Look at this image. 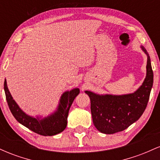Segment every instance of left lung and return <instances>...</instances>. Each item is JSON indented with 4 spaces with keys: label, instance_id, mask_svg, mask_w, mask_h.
<instances>
[{
    "label": "left lung",
    "instance_id": "left-lung-1",
    "mask_svg": "<svg viewBox=\"0 0 160 160\" xmlns=\"http://www.w3.org/2000/svg\"><path fill=\"white\" fill-rule=\"evenodd\" d=\"M148 56L147 74L142 85L133 93L125 95H99L85 91L91 101L93 124L100 132L114 134L123 131L138 120L146 109L153 82V73L149 54L141 47Z\"/></svg>",
    "mask_w": 160,
    "mask_h": 160
}]
</instances>
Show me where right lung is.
<instances>
[{
  "mask_svg": "<svg viewBox=\"0 0 160 160\" xmlns=\"http://www.w3.org/2000/svg\"><path fill=\"white\" fill-rule=\"evenodd\" d=\"M4 92L9 108L16 120L34 132L43 136H52L62 132L65 129L68 123V116L71 104L77 95L80 93L79 88L66 91L61 95L56 110L47 117L37 116L34 117L24 112L12 98L7 80H4Z\"/></svg>",
  "mask_w": 160,
  "mask_h": 160,
  "instance_id": "right-lung-1",
  "label": "right lung"
}]
</instances>
